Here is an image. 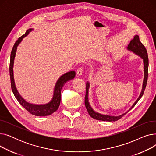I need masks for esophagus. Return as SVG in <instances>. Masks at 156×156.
Masks as SVG:
<instances>
[{
  "mask_svg": "<svg viewBox=\"0 0 156 156\" xmlns=\"http://www.w3.org/2000/svg\"><path fill=\"white\" fill-rule=\"evenodd\" d=\"M83 73V69L82 68H80L77 69V71H76V74L78 75V76H81L82 75V74Z\"/></svg>",
  "mask_w": 156,
  "mask_h": 156,
  "instance_id": "1",
  "label": "esophagus"
}]
</instances>
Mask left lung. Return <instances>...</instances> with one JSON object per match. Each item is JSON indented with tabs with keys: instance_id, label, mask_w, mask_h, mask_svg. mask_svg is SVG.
<instances>
[{
	"instance_id": "8db88e82",
	"label": "left lung",
	"mask_w": 156,
	"mask_h": 156,
	"mask_svg": "<svg viewBox=\"0 0 156 156\" xmlns=\"http://www.w3.org/2000/svg\"><path fill=\"white\" fill-rule=\"evenodd\" d=\"M128 49L129 51H131L135 53L136 54L140 55L144 60V78L143 81V85H142V92L140 94V96L138 98V99L135 101V102L133 104L132 107L128 111H129L132 109L134 106L136 104V103L139 101L142 97L144 92L145 91V89L147 85V78H148V69H149V58H148V54H147V52L145 46L142 44V43L140 41V38L138 35H135L133 40H131L130 43L128 44ZM90 87V83L87 82L86 83V94H85V105L86 109L89 114V115L92 118L95 119L97 120H101L104 121H116L118 119H121L122 116L128 112L127 111L126 112L122 114V115L118 116H108V115H104V114H101L98 112H95L91 106L90 105V104L88 102V88Z\"/></svg>"
}]
</instances>
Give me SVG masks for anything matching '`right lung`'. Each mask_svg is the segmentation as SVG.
Wrapping results in <instances>:
<instances>
[{
    "mask_svg": "<svg viewBox=\"0 0 156 156\" xmlns=\"http://www.w3.org/2000/svg\"><path fill=\"white\" fill-rule=\"evenodd\" d=\"M32 30V29L28 30L25 34L20 37L16 42H15L12 51L11 53V59H10V64H9V74H10V78H11V85L12 91L18 100L19 103L23 106V107L28 111L30 114L35 115L37 116H45L51 115L53 112L56 111L59 108V106L61 102V92L62 87L64 86V83H66L67 81L73 79L75 76V71H72L68 72L64 74L62 76H61L59 80H57V83L55 84L54 88V92L52 99L50 102L44 105H36V104H32L28 103L24 100L23 98L18 93L17 89L16 88L14 84V80L13 76V64H14V59L16 52V49H17L18 45L21 42L22 39L25 37Z\"/></svg>",
    "mask_w": 156,
    "mask_h": 156,
    "instance_id": "right-lung-1",
    "label": "right lung"
}]
</instances>
